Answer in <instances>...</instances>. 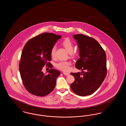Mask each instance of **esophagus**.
Masks as SVG:
<instances>
[{
	"label": "esophagus",
	"mask_w": 126,
	"mask_h": 126,
	"mask_svg": "<svg viewBox=\"0 0 126 126\" xmlns=\"http://www.w3.org/2000/svg\"><path fill=\"white\" fill-rule=\"evenodd\" d=\"M63 73L65 76H69L70 75V74L69 73H67V72H64Z\"/></svg>",
	"instance_id": "esophagus-1"
}]
</instances>
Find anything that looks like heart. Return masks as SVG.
I'll list each match as a JSON object with an SVG mask.
<instances>
[{
	"instance_id": "obj_1",
	"label": "heart",
	"mask_w": 126,
	"mask_h": 126,
	"mask_svg": "<svg viewBox=\"0 0 126 126\" xmlns=\"http://www.w3.org/2000/svg\"><path fill=\"white\" fill-rule=\"evenodd\" d=\"M62 45L66 48L67 51L70 54L71 57H74L75 56V53L73 52L74 50V44L72 42L68 39H66L63 42ZM56 46H53L50 50V55L52 58H55L56 53ZM71 65V62L68 61H61L56 64V67L60 70L63 71H67L69 69V66Z\"/></svg>"
}]
</instances>
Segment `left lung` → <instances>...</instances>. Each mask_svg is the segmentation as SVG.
<instances>
[{"instance_id":"8db88e82","label":"left lung","mask_w":126,"mask_h":126,"mask_svg":"<svg viewBox=\"0 0 126 126\" xmlns=\"http://www.w3.org/2000/svg\"><path fill=\"white\" fill-rule=\"evenodd\" d=\"M73 38L78 43L80 57L76 67L82 71L71 73L75 81L70 87L79 96L91 95L100 87L106 76V53L94 38L81 34L74 35Z\"/></svg>"}]
</instances>
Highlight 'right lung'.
I'll use <instances>...</instances> for the list:
<instances>
[{"mask_svg":"<svg viewBox=\"0 0 126 126\" xmlns=\"http://www.w3.org/2000/svg\"><path fill=\"white\" fill-rule=\"evenodd\" d=\"M61 35L45 32L34 37L25 44L19 63V71L25 89L31 94L44 96L54 90L59 71L52 68L45 75L42 68L51 59L50 50Z\"/></svg>","mask_w":126,"mask_h":126,"instance_id":"add662e5","label":"right lung"}]
</instances>
